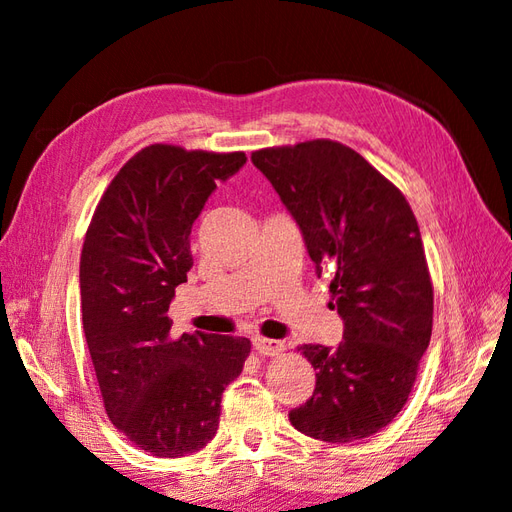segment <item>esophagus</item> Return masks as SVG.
Returning <instances> with one entry per match:
<instances>
[{
    "label": "esophagus",
    "instance_id": "obj_1",
    "mask_svg": "<svg viewBox=\"0 0 512 512\" xmlns=\"http://www.w3.org/2000/svg\"><path fill=\"white\" fill-rule=\"evenodd\" d=\"M253 347L257 353H262V356H280L284 351V342L282 340H271V338H262V336H255L253 338Z\"/></svg>",
    "mask_w": 512,
    "mask_h": 512
}]
</instances>
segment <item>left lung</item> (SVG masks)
I'll return each mask as SVG.
<instances>
[{"label":"left lung","mask_w":512,"mask_h":512,"mask_svg":"<svg viewBox=\"0 0 512 512\" xmlns=\"http://www.w3.org/2000/svg\"><path fill=\"white\" fill-rule=\"evenodd\" d=\"M302 232L318 277L331 273L345 324L336 347L304 345L315 389L288 421L306 436L349 443L403 410L432 336L434 293L421 232L401 190L336 141L253 152Z\"/></svg>","instance_id":"obj_1"}]
</instances>
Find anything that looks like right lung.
<instances>
[{
    "label": "right lung",
    "mask_w": 512,
    "mask_h": 512,
    "mask_svg": "<svg viewBox=\"0 0 512 512\" xmlns=\"http://www.w3.org/2000/svg\"><path fill=\"white\" fill-rule=\"evenodd\" d=\"M244 163V152L145 147L109 183L82 246V329L107 416L154 457H185L212 441L221 394L250 353L239 336L174 338L167 318L192 268V224Z\"/></svg>",
    "instance_id": "right-lung-1"
}]
</instances>
